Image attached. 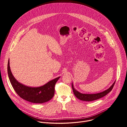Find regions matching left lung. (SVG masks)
I'll return each instance as SVG.
<instances>
[{"mask_svg": "<svg viewBox=\"0 0 127 127\" xmlns=\"http://www.w3.org/2000/svg\"><path fill=\"white\" fill-rule=\"evenodd\" d=\"M115 81L113 83V84L111 86L110 88H109L108 89L105 90L103 92H101L98 93L96 94H82L79 92L77 90H76L73 86V83H72V88L73 93L79 99L82 101H91L95 100L96 99H98L99 98H100L106 95L107 94H108L109 92H110L112 89L113 88V87L115 84Z\"/></svg>", "mask_w": 127, "mask_h": 127, "instance_id": "obj_1", "label": "left lung"}]
</instances>
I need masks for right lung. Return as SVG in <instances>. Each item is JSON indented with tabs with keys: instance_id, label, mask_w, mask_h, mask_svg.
Instances as JSON below:
<instances>
[{
	"instance_id": "obj_1",
	"label": "right lung",
	"mask_w": 127,
	"mask_h": 127,
	"mask_svg": "<svg viewBox=\"0 0 127 127\" xmlns=\"http://www.w3.org/2000/svg\"><path fill=\"white\" fill-rule=\"evenodd\" d=\"M8 63V74L12 87L18 95L24 99L34 103H43L50 100L54 96L55 85L60 77L49 81L45 85L32 87L25 85L17 81L13 75Z\"/></svg>"
}]
</instances>
